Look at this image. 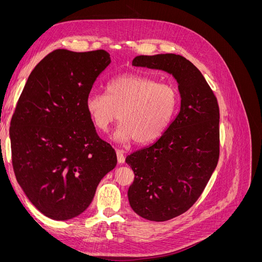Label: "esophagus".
<instances>
[{"label":"esophagus","instance_id":"esophagus-1","mask_svg":"<svg viewBox=\"0 0 262 262\" xmlns=\"http://www.w3.org/2000/svg\"><path fill=\"white\" fill-rule=\"evenodd\" d=\"M117 157H118V163H119V164H123V163H124L125 156H124L123 150L117 149Z\"/></svg>","mask_w":262,"mask_h":262}]
</instances>
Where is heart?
<instances>
[{
	"instance_id": "1",
	"label": "heart",
	"mask_w": 262,
	"mask_h": 262,
	"mask_svg": "<svg viewBox=\"0 0 262 262\" xmlns=\"http://www.w3.org/2000/svg\"><path fill=\"white\" fill-rule=\"evenodd\" d=\"M179 105L175 86L137 74L115 77L105 93H91L86 108L96 128L106 132L117 119L121 122L115 138L145 144L168 129Z\"/></svg>"
}]
</instances>
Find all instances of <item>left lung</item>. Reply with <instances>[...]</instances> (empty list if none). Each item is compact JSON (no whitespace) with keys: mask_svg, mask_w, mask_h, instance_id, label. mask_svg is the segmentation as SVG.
<instances>
[{"mask_svg":"<svg viewBox=\"0 0 262 262\" xmlns=\"http://www.w3.org/2000/svg\"><path fill=\"white\" fill-rule=\"evenodd\" d=\"M132 66L163 70L178 82L180 112L154 144L125 158L134 172L128 196L143 219L164 222L199 199L220 157L217 99L193 63L175 53L138 55Z\"/></svg>","mask_w":262,"mask_h":262,"instance_id":"1","label":"left lung"}]
</instances>
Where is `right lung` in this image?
Listing matches in <instances>:
<instances>
[{
    "instance_id": "add662e5",
    "label": "right lung",
    "mask_w": 262,
    "mask_h": 262,
    "mask_svg": "<svg viewBox=\"0 0 262 262\" xmlns=\"http://www.w3.org/2000/svg\"><path fill=\"white\" fill-rule=\"evenodd\" d=\"M105 50L57 49L30 73L10 128L14 173L30 202L57 221L83 213L117 165L100 139L86 99L109 64Z\"/></svg>"
}]
</instances>
